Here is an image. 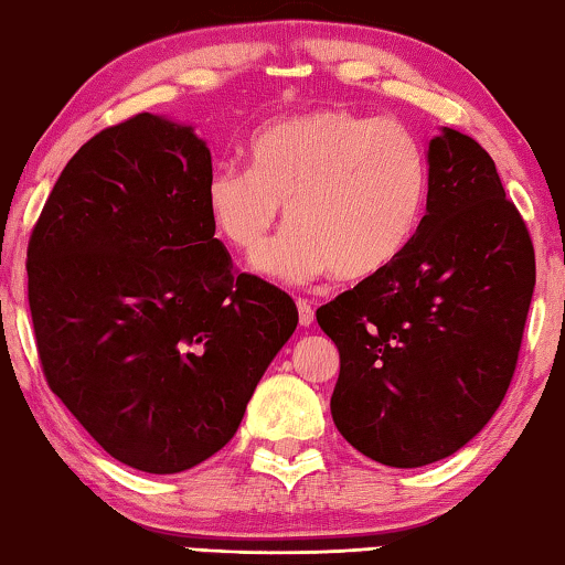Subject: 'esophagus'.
I'll use <instances>...</instances> for the list:
<instances>
[{
    "label": "esophagus",
    "instance_id": "esophagus-1",
    "mask_svg": "<svg viewBox=\"0 0 565 565\" xmlns=\"http://www.w3.org/2000/svg\"><path fill=\"white\" fill-rule=\"evenodd\" d=\"M313 319H316L313 306L308 303V300H300L298 298V321H300V327H311Z\"/></svg>",
    "mask_w": 565,
    "mask_h": 565
}]
</instances>
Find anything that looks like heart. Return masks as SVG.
I'll return each instance as SVG.
<instances>
[{
    "label": "heart",
    "instance_id": "b5f03b06",
    "mask_svg": "<svg viewBox=\"0 0 565 565\" xmlns=\"http://www.w3.org/2000/svg\"><path fill=\"white\" fill-rule=\"evenodd\" d=\"M249 161L211 174L207 218L231 249L254 254L288 205L292 226L254 259L273 280L300 285L331 273L367 282L422 226L427 157L393 120L339 107L285 115L252 136Z\"/></svg>",
    "mask_w": 565,
    "mask_h": 565
}]
</instances>
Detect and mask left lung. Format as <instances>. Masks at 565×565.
Masks as SVG:
<instances>
[{"mask_svg": "<svg viewBox=\"0 0 565 565\" xmlns=\"http://www.w3.org/2000/svg\"><path fill=\"white\" fill-rule=\"evenodd\" d=\"M427 215L383 275L316 311L339 350L337 429L362 455L419 468L458 452L512 383L535 249L497 164L460 130L429 141Z\"/></svg>", "mask_w": 565, "mask_h": 565, "instance_id": "1", "label": "left lung"}]
</instances>
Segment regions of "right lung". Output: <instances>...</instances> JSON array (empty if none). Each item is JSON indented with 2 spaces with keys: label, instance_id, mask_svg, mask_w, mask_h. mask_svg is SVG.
Wrapping results in <instances>:
<instances>
[{
  "label": "right lung",
  "instance_id": "1",
  "mask_svg": "<svg viewBox=\"0 0 565 565\" xmlns=\"http://www.w3.org/2000/svg\"><path fill=\"white\" fill-rule=\"evenodd\" d=\"M211 149L159 115L99 130L68 159L28 244L49 388L105 452L180 473L236 435L298 327L288 292L236 275L207 218Z\"/></svg>",
  "mask_w": 565,
  "mask_h": 565
}]
</instances>
